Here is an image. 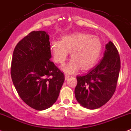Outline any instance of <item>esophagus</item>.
Segmentation results:
<instances>
[{"label":"esophagus","instance_id":"obj_1","mask_svg":"<svg viewBox=\"0 0 131 131\" xmlns=\"http://www.w3.org/2000/svg\"><path fill=\"white\" fill-rule=\"evenodd\" d=\"M64 77H65V80H67L68 78L70 77V74H65Z\"/></svg>","mask_w":131,"mask_h":131}]
</instances>
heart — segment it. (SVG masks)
Here are the masks:
<instances>
[{
	"label": "heart",
	"instance_id": "heart-1",
	"mask_svg": "<svg viewBox=\"0 0 131 131\" xmlns=\"http://www.w3.org/2000/svg\"><path fill=\"white\" fill-rule=\"evenodd\" d=\"M100 38L89 34H76L64 36L61 41L54 40L50 44L53 60L57 64H64L68 52L72 58L63 68L64 71L73 73L79 68L86 70L97 62L102 51Z\"/></svg>",
	"mask_w": 131,
	"mask_h": 131
}]
</instances>
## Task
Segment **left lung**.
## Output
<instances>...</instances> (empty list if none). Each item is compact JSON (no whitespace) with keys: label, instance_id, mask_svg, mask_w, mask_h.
I'll use <instances>...</instances> for the list:
<instances>
[{"label":"left lung","instance_id":"1","mask_svg":"<svg viewBox=\"0 0 131 131\" xmlns=\"http://www.w3.org/2000/svg\"><path fill=\"white\" fill-rule=\"evenodd\" d=\"M120 68L118 51L110 41L106 45L103 60L86 74L77 76L74 90L77 101L90 110L105 104L116 91Z\"/></svg>","mask_w":131,"mask_h":131}]
</instances>
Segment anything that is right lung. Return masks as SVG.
Masks as SVG:
<instances>
[{"label":"right lung","instance_id":"1","mask_svg":"<svg viewBox=\"0 0 131 131\" xmlns=\"http://www.w3.org/2000/svg\"><path fill=\"white\" fill-rule=\"evenodd\" d=\"M49 35L33 31L17 44L11 63V77L20 98L27 105L41 111L58 99L64 74L50 60Z\"/></svg>","mask_w":131,"mask_h":131}]
</instances>
